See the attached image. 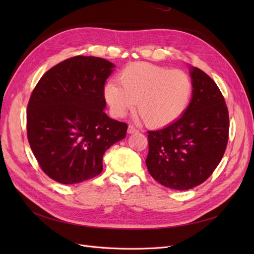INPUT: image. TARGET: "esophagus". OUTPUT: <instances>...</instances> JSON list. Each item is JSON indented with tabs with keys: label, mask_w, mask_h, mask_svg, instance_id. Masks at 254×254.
Instances as JSON below:
<instances>
[{
	"label": "esophagus",
	"mask_w": 254,
	"mask_h": 254,
	"mask_svg": "<svg viewBox=\"0 0 254 254\" xmlns=\"http://www.w3.org/2000/svg\"><path fill=\"white\" fill-rule=\"evenodd\" d=\"M127 132H128L129 134H132V133H136V132H139V131H137V129H135L133 126L129 125V126H128V129H127Z\"/></svg>",
	"instance_id": "1"
}]
</instances>
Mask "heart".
<instances>
[{"instance_id":"heart-1","label":"heart","mask_w":254,"mask_h":254,"mask_svg":"<svg viewBox=\"0 0 254 254\" xmlns=\"http://www.w3.org/2000/svg\"><path fill=\"white\" fill-rule=\"evenodd\" d=\"M118 81L104 88V96L114 117L123 118L134 108L145 124L161 128L173 124L188 109L193 84L187 73L148 63L127 65Z\"/></svg>"}]
</instances>
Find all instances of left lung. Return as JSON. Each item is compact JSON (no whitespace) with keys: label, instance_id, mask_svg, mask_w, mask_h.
<instances>
[{"label":"left lung","instance_id":"left-lung-1","mask_svg":"<svg viewBox=\"0 0 254 254\" xmlns=\"http://www.w3.org/2000/svg\"><path fill=\"white\" fill-rule=\"evenodd\" d=\"M193 94L173 124L148 131L146 165L162 186L186 190L203 183L226 151L229 112L217 84L198 67H190Z\"/></svg>","mask_w":254,"mask_h":254}]
</instances>
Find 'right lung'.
<instances>
[{"label": "right lung", "mask_w": 254, "mask_h": 254, "mask_svg": "<svg viewBox=\"0 0 254 254\" xmlns=\"http://www.w3.org/2000/svg\"><path fill=\"white\" fill-rule=\"evenodd\" d=\"M110 61L75 56L38 81L27 105V139L41 170L63 184L94 178L106 150L126 136L127 124L104 112Z\"/></svg>", "instance_id": "1"}]
</instances>
